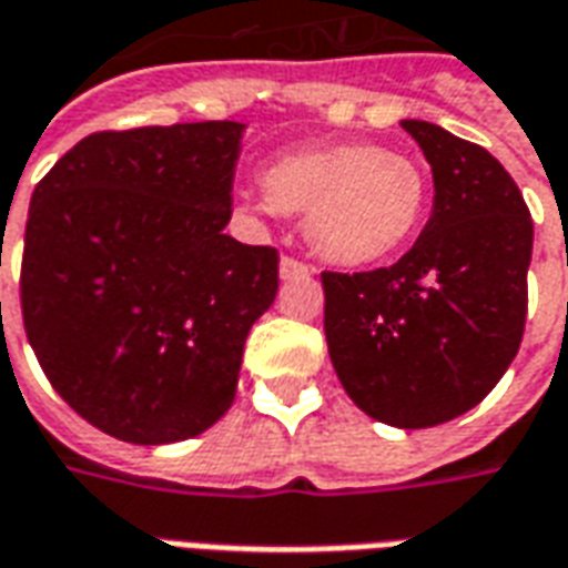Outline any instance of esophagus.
Returning <instances> with one entry per match:
<instances>
[{"instance_id":"1","label":"esophagus","mask_w":568,"mask_h":568,"mask_svg":"<svg viewBox=\"0 0 568 568\" xmlns=\"http://www.w3.org/2000/svg\"><path fill=\"white\" fill-rule=\"evenodd\" d=\"M278 275L281 281H293V278H312L314 268L300 263V260H293V256H281L278 263Z\"/></svg>"}]
</instances>
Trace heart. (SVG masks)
Masks as SVG:
<instances>
[{
	"label": "heart",
	"mask_w": 568,
	"mask_h": 568,
	"mask_svg": "<svg viewBox=\"0 0 568 568\" xmlns=\"http://www.w3.org/2000/svg\"><path fill=\"white\" fill-rule=\"evenodd\" d=\"M266 190L278 211L305 214L314 254L342 268L399 254L429 205L424 169L412 156L366 142L287 153L268 165Z\"/></svg>",
	"instance_id": "heart-1"
}]
</instances>
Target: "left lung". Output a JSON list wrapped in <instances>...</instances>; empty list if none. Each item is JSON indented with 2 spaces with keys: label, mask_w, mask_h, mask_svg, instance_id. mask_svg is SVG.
Listing matches in <instances>:
<instances>
[{
  "label": "left lung",
  "mask_w": 568,
  "mask_h": 568,
  "mask_svg": "<svg viewBox=\"0 0 568 568\" xmlns=\"http://www.w3.org/2000/svg\"><path fill=\"white\" fill-rule=\"evenodd\" d=\"M433 169V214L393 266L324 272L333 369L359 412L426 429L466 415L511 366L527 321L532 221L494 153L403 120Z\"/></svg>",
  "instance_id": "1"
}]
</instances>
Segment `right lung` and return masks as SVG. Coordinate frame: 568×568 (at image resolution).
Masks as SVG:
<instances>
[{
  "label": "right lung",
  "mask_w": 568,
  "mask_h": 568,
  "mask_svg": "<svg viewBox=\"0 0 568 568\" xmlns=\"http://www.w3.org/2000/svg\"><path fill=\"white\" fill-rule=\"evenodd\" d=\"M244 123L93 132L29 202L20 305L53 390L132 445L184 442L239 390L278 251L223 233Z\"/></svg>",
  "instance_id": "right-lung-1"
}]
</instances>
